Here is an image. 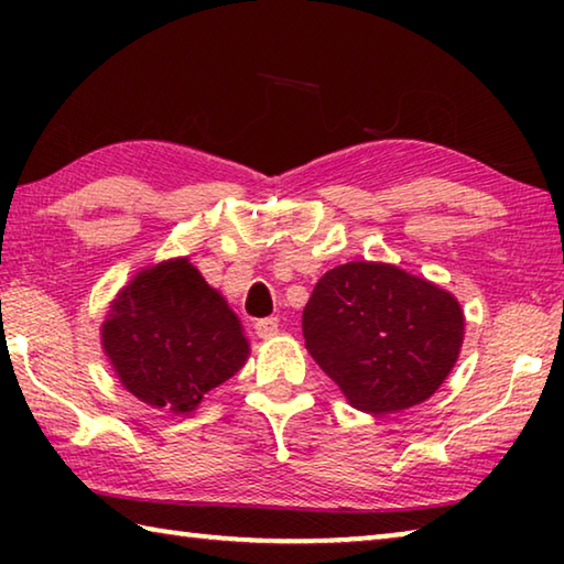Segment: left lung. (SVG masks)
Masks as SVG:
<instances>
[{
    "mask_svg": "<svg viewBox=\"0 0 564 564\" xmlns=\"http://www.w3.org/2000/svg\"><path fill=\"white\" fill-rule=\"evenodd\" d=\"M101 348L131 395L176 415L194 413L251 356L231 305L188 259L137 271L109 305Z\"/></svg>",
    "mask_w": 564,
    "mask_h": 564,
    "instance_id": "left-lung-1",
    "label": "left lung"
}]
</instances>
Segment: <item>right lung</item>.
<instances>
[{
    "label": "right lung",
    "instance_id": "add662e5",
    "mask_svg": "<svg viewBox=\"0 0 564 564\" xmlns=\"http://www.w3.org/2000/svg\"><path fill=\"white\" fill-rule=\"evenodd\" d=\"M303 338L352 408L386 415L423 403L445 383L465 316L441 285L388 263L350 261L316 283Z\"/></svg>",
    "mask_w": 564,
    "mask_h": 564
}]
</instances>
